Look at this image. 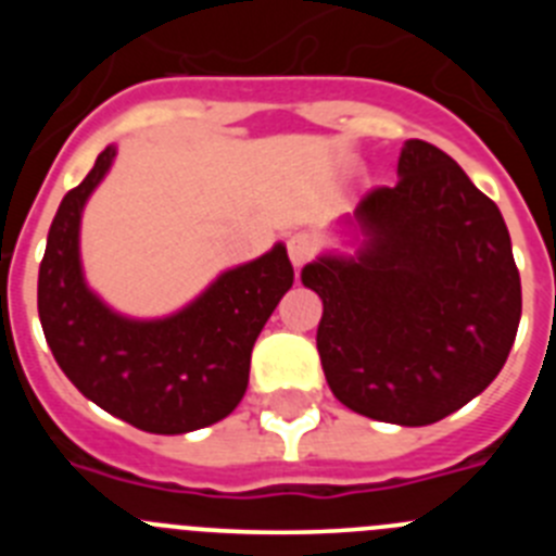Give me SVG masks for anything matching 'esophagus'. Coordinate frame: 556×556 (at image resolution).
Instances as JSON below:
<instances>
[{
  "instance_id": "obj_1",
  "label": "esophagus",
  "mask_w": 556,
  "mask_h": 556,
  "mask_svg": "<svg viewBox=\"0 0 556 556\" xmlns=\"http://www.w3.org/2000/svg\"><path fill=\"white\" fill-rule=\"evenodd\" d=\"M289 258H292L294 267H303L306 262H312L314 253H317V239H312L308 233H294L289 236Z\"/></svg>"
}]
</instances>
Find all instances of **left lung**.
I'll use <instances>...</instances> for the list:
<instances>
[{"instance_id":"left-lung-1","label":"left lung","mask_w":556,"mask_h":556,"mask_svg":"<svg viewBox=\"0 0 556 556\" xmlns=\"http://www.w3.org/2000/svg\"><path fill=\"white\" fill-rule=\"evenodd\" d=\"M397 184L345 219L353 255L306 264L323 301L317 351L339 404L397 426H429L473 401L509 356L520 275L498 205L451 155L409 139Z\"/></svg>"}]
</instances>
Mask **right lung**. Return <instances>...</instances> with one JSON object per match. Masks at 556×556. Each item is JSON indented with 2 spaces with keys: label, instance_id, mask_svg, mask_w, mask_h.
I'll list each match as a JSON object with an SVG mask.
<instances>
[{
  "label": "right lung",
  "instance_id": "right-lung-1",
  "mask_svg": "<svg viewBox=\"0 0 556 556\" xmlns=\"http://www.w3.org/2000/svg\"><path fill=\"white\" fill-rule=\"evenodd\" d=\"M116 147L68 191L38 269V317L52 356L88 401L150 434H186L239 406L250 353L294 281L283 244L239 264L200 298L161 320L116 314L88 289L80 264V217L113 164Z\"/></svg>",
  "mask_w": 556,
  "mask_h": 556
}]
</instances>
